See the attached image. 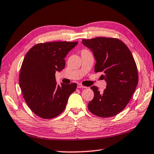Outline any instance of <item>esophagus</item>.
Wrapping results in <instances>:
<instances>
[{"label":"esophagus","mask_w":154,"mask_h":154,"mask_svg":"<svg viewBox=\"0 0 154 154\" xmlns=\"http://www.w3.org/2000/svg\"><path fill=\"white\" fill-rule=\"evenodd\" d=\"M77 88H86V87L83 86V85H82L81 83H78L77 84Z\"/></svg>","instance_id":"esophagus-1"}]
</instances>
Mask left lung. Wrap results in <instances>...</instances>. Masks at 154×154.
<instances>
[{
    "instance_id": "left-lung-1",
    "label": "left lung",
    "mask_w": 154,
    "mask_h": 154,
    "mask_svg": "<svg viewBox=\"0 0 154 154\" xmlns=\"http://www.w3.org/2000/svg\"><path fill=\"white\" fill-rule=\"evenodd\" d=\"M82 43L92 50L96 60L95 72H103L106 83L100 93L96 86L90 88L94 96L88 109L101 118L114 116L123 110L137 86V67L132 53L122 41L114 38L96 37L83 39Z\"/></svg>"
}]
</instances>
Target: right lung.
<instances>
[{
  "label": "right lung",
  "instance_id": "add662e5",
  "mask_svg": "<svg viewBox=\"0 0 154 154\" xmlns=\"http://www.w3.org/2000/svg\"><path fill=\"white\" fill-rule=\"evenodd\" d=\"M78 42H49L35 45L26 54L19 83L23 96L34 113L51 119L66 107L77 83L57 84L55 74L65 67L64 58Z\"/></svg>",
  "mask_w": 154,
  "mask_h": 154
}]
</instances>
